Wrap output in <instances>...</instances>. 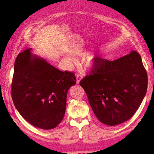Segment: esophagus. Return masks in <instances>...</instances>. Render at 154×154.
Wrapping results in <instances>:
<instances>
[{"mask_svg": "<svg viewBox=\"0 0 154 154\" xmlns=\"http://www.w3.org/2000/svg\"><path fill=\"white\" fill-rule=\"evenodd\" d=\"M76 77H77V83H79L81 80L82 79L83 77L81 76V75L80 74H77V75H76Z\"/></svg>", "mask_w": 154, "mask_h": 154, "instance_id": "1", "label": "esophagus"}]
</instances>
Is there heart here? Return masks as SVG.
<instances>
[{
    "label": "heart",
    "instance_id": "obj_1",
    "mask_svg": "<svg viewBox=\"0 0 154 154\" xmlns=\"http://www.w3.org/2000/svg\"><path fill=\"white\" fill-rule=\"evenodd\" d=\"M69 61L71 63H75V60L73 57H69L68 58ZM95 65V61H94V57L91 56L85 61V67L87 68H92L94 67V65Z\"/></svg>",
    "mask_w": 154,
    "mask_h": 154
}]
</instances>
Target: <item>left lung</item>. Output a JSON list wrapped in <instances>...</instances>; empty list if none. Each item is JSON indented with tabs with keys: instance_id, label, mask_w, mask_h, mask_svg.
Listing matches in <instances>:
<instances>
[{
	"instance_id": "1",
	"label": "left lung",
	"mask_w": 154,
	"mask_h": 154,
	"mask_svg": "<svg viewBox=\"0 0 154 154\" xmlns=\"http://www.w3.org/2000/svg\"><path fill=\"white\" fill-rule=\"evenodd\" d=\"M90 75L80 81L97 118L108 126L129 120L144 98L148 75L136 51L116 60L94 57Z\"/></svg>"
}]
</instances>
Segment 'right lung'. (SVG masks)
<instances>
[{
    "mask_svg": "<svg viewBox=\"0 0 154 154\" xmlns=\"http://www.w3.org/2000/svg\"><path fill=\"white\" fill-rule=\"evenodd\" d=\"M18 55L12 83L16 109L32 125L44 130L56 127L63 120L69 89L76 83L73 72L61 71L31 53Z\"/></svg>",
    "mask_w": 154,
    "mask_h": 154,
    "instance_id": "1",
    "label": "right lung"
}]
</instances>
